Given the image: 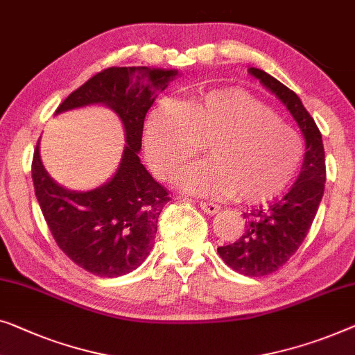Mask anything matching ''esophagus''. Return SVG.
<instances>
[{
  "label": "esophagus",
  "mask_w": 355,
  "mask_h": 355,
  "mask_svg": "<svg viewBox=\"0 0 355 355\" xmlns=\"http://www.w3.org/2000/svg\"><path fill=\"white\" fill-rule=\"evenodd\" d=\"M198 205H200V208L203 209L205 213H208V214H216L219 211V205H216V203H211V202H198Z\"/></svg>",
  "instance_id": "34e87169"
}]
</instances>
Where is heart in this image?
I'll return each instance as SVG.
<instances>
[{
	"label": "heart",
	"instance_id": "b5f03b06",
	"mask_svg": "<svg viewBox=\"0 0 355 355\" xmlns=\"http://www.w3.org/2000/svg\"><path fill=\"white\" fill-rule=\"evenodd\" d=\"M152 171L169 181L190 158L209 160L184 169L178 184L202 197L259 203L280 195L296 176L302 141L263 101L239 88L203 92L181 104H160L144 131Z\"/></svg>",
	"mask_w": 355,
	"mask_h": 355
}]
</instances>
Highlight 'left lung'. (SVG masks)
<instances>
[{"mask_svg": "<svg viewBox=\"0 0 355 355\" xmlns=\"http://www.w3.org/2000/svg\"><path fill=\"white\" fill-rule=\"evenodd\" d=\"M248 71L279 97L306 141L301 173L288 193L267 207L245 213V234L234 243L218 248L230 269L248 277H263L279 270L309 232L325 189V150L314 118L304 109L300 97L264 70L251 67Z\"/></svg>", "mask_w": 355, "mask_h": 355, "instance_id": "left-lung-1", "label": "left lung"}]
</instances>
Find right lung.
Returning <instances> with one entry per match:
<instances>
[{
	"label": "right lung",
	"mask_w": 355,
	"mask_h": 355,
	"mask_svg": "<svg viewBox=\"0 0 355 355\" xmlns=\"http://www.w3.org/2000/svg\"><path fill=\"white\" fill-rule=\"evenodd\" d=\"M178 70L110 67L96 73L58 107L55 115L91 104L110 107L125 126L126 146L116 173L104 186L75 192L46 173L40 141L33 153L35 195L55 243L76 266L97 277L137 269L150 253L168 190L150 176L137 153L144 118Z\"/></svg>",
	"instance_id": "1"
}]
</instances>
